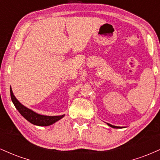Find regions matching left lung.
Returning <instances> with one entry per match:
<instances>
[{
	"instance_id": "8db88e82",
	"label": "left lung",
	"mask_w": 160,
	"mask_h": 160,
	"mask_svg": "<svg viewBox=\"0 0 160 160\" xmlns=\"http://www.w3.org/2000/svg\"><path fill=\"white\" fill-rule=\"evenodd\" d=\"M108 125L109 126H111V127H112V128H120V126H112V125H111V124H109V123H108Z\"/></svg>"
}]
</instances>
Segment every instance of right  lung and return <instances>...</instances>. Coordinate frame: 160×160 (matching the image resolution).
<instances>
[{
  "instance_id": "right-lung-1",
  "label": "right lung",
  "mask_w": 160,
  "mask_h": 160,
  "mask_svg": "<svg viewBox=\"0 0 160 160\" xmlns=\"http://www.w3.org/2000/svg\"><path fill=\"white\" fill-rule=\"evenodd\" d=\"M10 96L11 99H12V102L13 103L16 109L18 110V111L19 112L20 114H21L25 119L30 122L31 123L36 125V126H50L55 122H57L58 120H59L60 119H62V117H64L65 115L62 116H44L39 114V113H37L34 111H32L31 109L25 107L23 104H22L19 101L16 99L15 95L12 93V89L10 87Z\"/></svg>"
}]
</instances>
